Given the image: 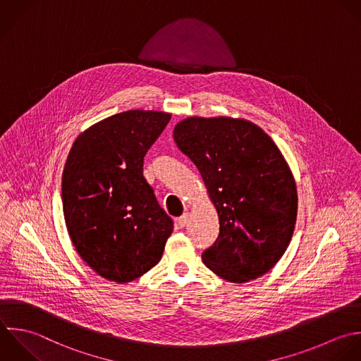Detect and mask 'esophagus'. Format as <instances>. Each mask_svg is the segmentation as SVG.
<instances>
[{"instance_id": "esophagus-1", "label": "esophagus", "mask_w": 361, "mask_h": 361, "mask_svg": "<svg viewBox=\"0 0 361 361\" xmlns=\"http://www.w3.org/2000/svg\"><path fill=\"white\" fill-rule=\"evenodd\" d=\"M188 218H190V215H188V214H184V215H181V216L177 219V224H178V226H180V228H184V226L188 224Z\"/></svg>"}]
</instances>
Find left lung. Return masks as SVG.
<instances>
[{"mask_svg": "<svg viewBox=\"0 0 361 361\" xmlns=\"http://www.w3.org/2000/svg\"><path fill=\"white\" fill-rule=\"evenodd\" d=\"M173 135L219 216V236L202 253L204 264L236 284L262 277L286 253L297 221V185L283 153L242 118L188 116Z\"/></svg>", "mask_w": 361, "mask_h": 361, "instance_id": "1", "label": "left lung"}]
</instances>
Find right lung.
I'll return each mask as SVG.
<instances>
[{"label": "right lung", "instance_id": "add662e5", "mask_svg": "<svg viewBox=\"0 0 361 361\" xmlns=\"http://www.w3.org/2000/svg\"><path fill=\"white\" fill-rule=\"evenodd\" d=\"M171 114L130 109L74 140L61 177L63 214L80 257L102 279L130 283L154 267L173 233L143 177V157Z\"/></svg>", "mask_w": 361, "mask_h": 361}]
</instances>
